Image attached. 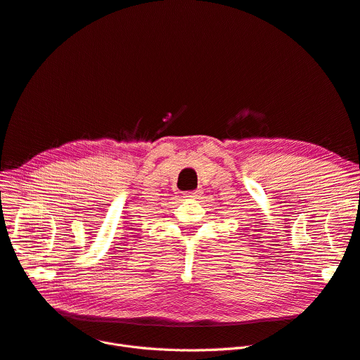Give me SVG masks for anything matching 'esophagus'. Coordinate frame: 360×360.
<instances>
[{
  "label": "esophagus",
  "instance_id": "obj_1",
  "mask_svg": "<svg viewBox=\"0 0 360 360\" xmlns=\"http://www.w3.org/2000/svg\"><path fill=\"white\" fill-rule=\"evenodd\" d=\"M186 198H195V197H198V191H188V193H185L184 194Z\"/></svg>",
  "mask_w": 360,
  "mask_h": 360
}]
</instances>
